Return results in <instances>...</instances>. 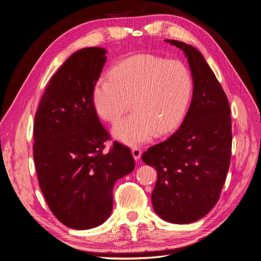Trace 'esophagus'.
Wrapping results in <instances>:
<instances>
[{
    "instance_id": "obj_1",
    "label": "esophagus",
    "mask_w": 261,
    "mask_h": 261,
    "mask_svg": "<svg viewBox=\"0 0 261 261\" xmlns=\"http://www.w3.org/2000/svg\"><path fill=\"white\" fill-rule=\"evenodd\" d=\"M132 153H133L134 159H135L136 161H138V160L140 159V156H141V150H140L138 147H133V148H132Z\"/></svg>"
}]
</instances>
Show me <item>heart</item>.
<instances>
[{
	"instance_id": "b5f03b06",
	"label": "heart",
	"mask_w": 261,
	"mask_h": 261,
	"mask_svg": "<svg viewBox=\"0 0 261 261\" xmlns=\"http://www.w3.org/2000/svg\"><path fill=\"white\" fill-rule=\"evenodd\" d=\"M194 78L183 62L152 54L124 59L92 87L91 99L98 115L107 122L120 120L113 135L127 145H137L177 129L191 106Z\"/></svg>"
}]
</instances>
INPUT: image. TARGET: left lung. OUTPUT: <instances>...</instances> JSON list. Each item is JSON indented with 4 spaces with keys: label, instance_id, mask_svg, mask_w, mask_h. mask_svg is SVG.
<instances>
[{
    "label": "left lung",
    "instance_id": "8db88e82",
    "mask_svg": "<svg viewBox=\"0 0 261 261\" xmlns=\"http://www.w3.org/2000/svg\"><path fill=\"white\" fill-rule=\"evenodd\" d=\"M167 41L185 52L194 78L193 99L178 130L150 147L143 161L158 173L151 195L156 215L185 224L206 216L219 200L231 161V110L202 54L191 44Z\"/></svg>",
    "mask_w": 261,
    "mask_h": 261
}]
</instances>
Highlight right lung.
Listing matches in <instances>:
<instances>
[{"label":"right lung","mask_w":261,"mask_h":261,"mask_svg":"<svg viewBox=\"0 0 261 261\" xmlns=\"http://www.w3.org/2000/svg\"><path fill=\"white\" fill-rule=\"evenodd\" d=\"M106 50L85 48L64 62L46 86L34 124V160L39 185L64 225L87 230L111 215L115 181L130 173V149L111 140L94 110L91 91Z\"/></svg>","instance_id":"add662e5"}]
</instances>
